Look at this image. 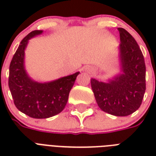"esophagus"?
Returning a JSON list of instances; mask_svg holds the SVG:
<instances>
[{
  "label": "esophagus",
  "mask_w": 156,
  "mask_h": 156,
  "mask_svg": "<svg viewBox=\"0 0 156 156\" xmlns=\"http://www.w3.org/2000/svg\"><path fill=\"white\" fill-rule=\"evenodd\" d=\"M87 71H92V69H91V67H88V68H87Z\"/></svg>",
  "instance_id": "obj_1"
}]
</instances>
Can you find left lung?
Wrapping results in <instances>:
<instances>
[{"label": "left lung", "mask_w": 156, "mask_h": 156, "mask_svg": "<svg viewBox=\"0 0 156 156\" xmlns=\"http://www.w3.org/2000/svg\"><path fill=\"white\" fill-rule=\"evenodd\" d=\"M121 44V70L104 83L90 79L95 100L102 111L116 116H126L138 110L146 90V66L143 52L134 38L124 28H118Z\"/></svg>", "instance_id": "8db88e82"}]
</instances>
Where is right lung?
Wrapping results in <instances>:
<instances>
[{"label": "right lung", "instance_id": "right-lung-1", "mask_svg": "<svg viewBox=\"0 0 156 156\" xmlns=\"http://www.w3.org/2000/svg\"><path fill=\"white\" fill-rule=\"evenodd\" d=\"M43 30L29 33L18 46L9 65V87L16 108L36 119L48 118L60 113L66 107L69 94L79 72L49 82L38 83L27 75L24 67L25 48L28 40Z\"/></svg>", "mask_w": 156, "mask_h": 156}]
</instances>
